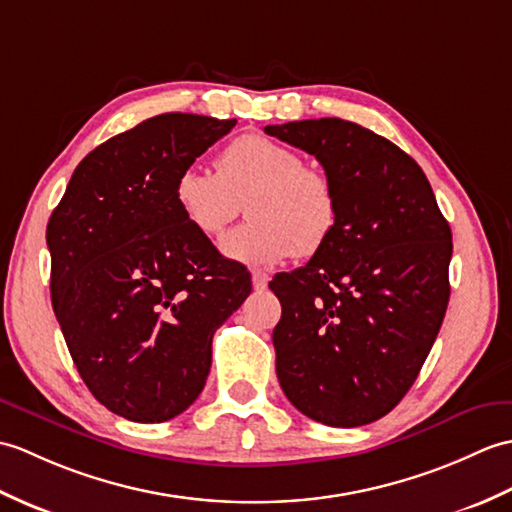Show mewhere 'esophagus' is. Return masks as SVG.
Returning <instances> with one entry per match:
<instances>
[{"instance_id": "obj_1", "label": "esophagus", "mask_w": 512, "mask_h": 512, "mask_svg": "<svg viewBox=\"0 0 512 512\" xmlns=\"http://www.w3.org/2000/svg\"><path fill=\"white\" fill-rule=\"evenodd\" d=\"M267 282H269V276L263 274V271H254L252 274V285L256 291H265L267 289Z\"/></svg>"}]
</instances>
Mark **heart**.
I'll use <instances>...</instances> for the list:
<instances>
[{
  "label": "heart",
  "mask_w": 512,
  "mask_h": 512,
  "mask_svg": "<svg viewBox=\"0 0 512 512\" xmlns=\"http://www.w3.org/2000/svg\"><path fill=\"white\" fill-rule=\"evenodd\" d=\"M177 208L201 236L214 238L245 203L249 221L227 234L223 254L249 267L320 252L337 225V192L320 168L265 135H241L217 157V173L186 168L175 179Z\"/></svg>",
  "instance_id": "heart-1"
}]
</instances>
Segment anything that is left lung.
<instances>
[{
	"label": "left lung",
	"mask_w": 512,
	"mask_h": 512,
	"mask_svg": "<svg viewBox=\"0 0 512 512\" xmlns=\"http://www.w3.org/2000/svg\"><path fill=\"white\" fill-rule=\"evenodd\" d=\"M265 133L324 166L337 225L320 252L269 289L282 304L276 374L298 410L361 427L412 388L449 304L451 227L410 155L342 118L269 124Z\"/></svg>",
	"instance_id": "1"
}]
</instances>
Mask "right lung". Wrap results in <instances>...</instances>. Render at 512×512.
Instances as JSON below:
<instances>
[{"mask_svg": "<svg viewBox=\"0 0 512 512\" xmlns=\"http://www.w3.org/2000/svg\"><path fill=\"white\" fill-rule=\"evenodd\" d=\"M236 120L162 113L76 166L45 241L50 291L74 366L96 401L164 423L197 401L214 331L252 291L175 203V179Z\"/></svg>", "mask_w": 512, "mask_h": 512, "instance_id": "obj_1", "label": "right lung"}]
</instances>
